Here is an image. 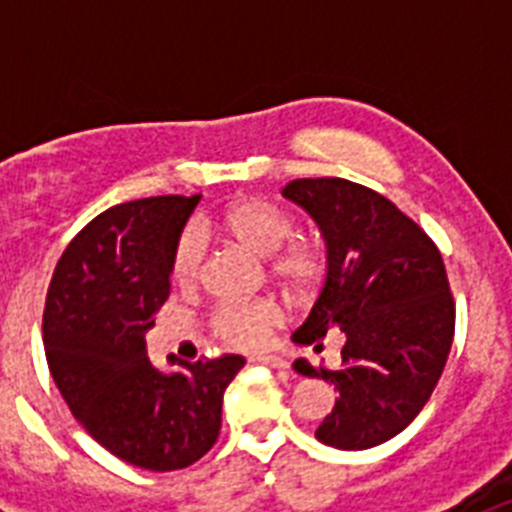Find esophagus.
Masks as SVG:
<instances>
[{
    "mask_svg": "<svg viewBox=\"0 0 512 512\" xmlns=\"http://www.w3.org/2000/svg\"><path fill=\"white\" fill-rule=\"evenodd\" d=\"M251 361H256V364H266L271 366V369H279V372H287L289 369V361L279 359V356H253Z\"/></svg>",
    "mask_w": 512,
    "mask_h": 512,
    "instance_id": "1",
    "label": "esophagus"
}]
</instances>
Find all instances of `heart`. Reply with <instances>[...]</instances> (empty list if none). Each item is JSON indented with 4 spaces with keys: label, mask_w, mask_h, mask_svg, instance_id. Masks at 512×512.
<instances>
[{
    "label": "heart",
    "mask_w": 512,
    "mask_h": 512,
    "mask_svg": "<svg viewBox=\"0 0 512 512\" xmlns=\"http://www.w3.org/2000/svg\"><path fill=\"white\" fill-rule=\"evenodd\" d=\"M215 228L228 233L238 243L259 256H271L269 269L287 289L310 295L328 274V248L315 235L295 233V217L269 200L248 197L238 200L217 217ZM200 228L182 230L171 256V277L176 287L189 289L197 284L205 259V241ZM212 330L225 343L241 348H261L271 333L284 323V307L277 300L225 302L212 312Z\"/></svg>",
    "instance_id": "obj_1"
}]
</instances>
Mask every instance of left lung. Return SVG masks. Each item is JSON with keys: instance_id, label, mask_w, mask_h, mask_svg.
<instances>
[{"instance_id": "8db88e82", "label": "left lung", "mask_w": 512, "mask_h": 512, "mask_svg": "<svg viewBox=\"0 0 512 512\" xmlns=\"http://www.w3.org/2000/svg\"><path fill=\"white\" fill-rule=\"evenodd\" d=\"M282 192L315 217L328 246L323 292L292 338L318 351L328 336L343 343L341 369L295 364L336 384V405L315 436L343 451L372 449L423 410L449 359L456 307L441 251L364 184L320 176Z\"/></svg>"}]
</instances>
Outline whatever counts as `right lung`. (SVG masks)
Returning <instances> with one entry per match:
<instances>
[{"mask_svg":"<svg viewBox=\"0 0 512 512\" xmlns=\"http://www.w3.org/2000/svg\"><path fill=\"white\" fill-rule=\"evenodd\" d=\"M200 194L115 205L74 235L43 310L48 369L74 418L104 449L151 472L184 469L220 436L223 392L246 359H148L146 330L171 295V256Z\"/></svg>","mask_w":512,"mask_h":512,"instance_id":"1","label":"right lung"}]
</instances>
